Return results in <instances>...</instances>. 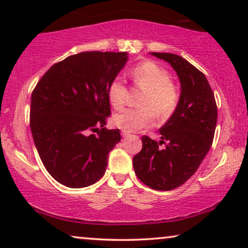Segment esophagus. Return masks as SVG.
<instances>
[{
	"label": "esophagus",
	"instance_id": "1",
	"mask_svg": "<svg viewBox=\"0 0 248 248\" xmlns=\"http://www.w3.org/2000/svg\"><path fill=\"white\" fill-rule=\"evenodd\" d=\"M121 133H122V137H124V138H126V137H128V135H130V132L125 131V130H122Z\"/></svg>",
	"mask_w": 248,
	"mask_h": 248
}]
</instances>
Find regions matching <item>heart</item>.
Returning <instances> with one entry per match:
<instances>
[{
	"mask_svg": "<svg viewBox=\"0 0 248 248\" xmlns=\"http://www.w3.org/2000/svg\"><path fill=\"white\" fill-rule=\"evenodd\" d=\"M137 83L147 89L142 105L148 107L126 108L115 114L114 123L122 130L133 132L149 126L155 120V111L166 116L174 109L178 100L176 88L170 83V76L155 62L140 63L132 71ZM126 87L121 77L115 78L108 88V100L116 109L125 104ZM154 108H152V107Z\"/></svg>",
	"mask_w": 248,
	"mask_h": 248,
	"instance_id": "1",
	"label": "heart"
}]
</instances>
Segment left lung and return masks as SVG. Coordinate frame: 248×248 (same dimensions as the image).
Returning <instances> with one entry per match:
<instances>
[{"instance_id":"8db88e82","label":"left lung","mask_w":248,"mask_h":248,"mask_svg":"<svg viewBox=\"0 0 248 248\" xmlns=\"http://www.w3.org/2000/svg\"><path fill=\"white\" fill-rule=\"evenodd\" d=\"M150 54L170 64L179 79L181 93L175 111L159 130L160 141L142 138V150L134 155L133 167L149 187L170 191L184 184L205 158L215 137L218 110L201 71L176 54Z\"/></svg>"}]
</instances>
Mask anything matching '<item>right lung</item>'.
<instances>
[{
    "instance_id": "right-lung-1",
    "label": "right lung",
    "mask_w": 248,
    "mask_h": 248,
    "mask_svg": "<svg viewBox=\"0 0 248 248\" xmlns=\"http://www.w3.org/2000/svg\"><path fill=\"white\" fill-rule=\"evenodd\" d=\"M128 60L127 52H83L54 64L31 94L30 128L50 176L71 188L103 177L108 155L121 141L107 130L108 88Z\"/></svg>"
}]
</instances>
